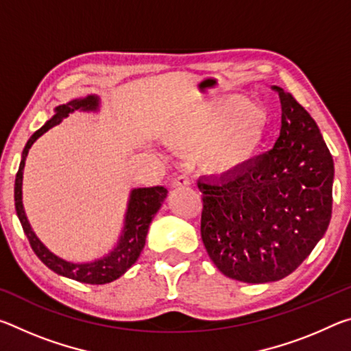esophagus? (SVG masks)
<instances>
[{
	"label": "esophagus",
	"instance_id": "esophagus-1",
	"mask_svg": "<svg viewBox=\"0 0 351 351\" xmlns=\"http://www.w3.org/2000/svg\"><path fill=\"white\" fill-rule=\"evenodd\" d=\"M190 186V178L187 175H178L173 180V187H187Z\"/></svg>",
	"mask_w": 351,
	"mask_h": 351
}]
</instances>
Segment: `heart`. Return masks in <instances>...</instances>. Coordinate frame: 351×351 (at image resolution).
I'll return each instance as SVG.
<instances>
[{
    "label": "heart",
    "instance_id": "b5f03b06",
    "mask_svg": "<svg viewBox=\"0 0 351 351\" xmlns=\"http://www.w3.org/2000/svg\"><path fill=\"white\" fill-rule=\"evenodd\" d=\"M266 117L245 97L206 105L171 130V139L189 147H206L218 171L235 169L249 159L265 138Z\"/></svg>",
    "mask_w": 351,
    "mask_h": 351
}]
</instances>
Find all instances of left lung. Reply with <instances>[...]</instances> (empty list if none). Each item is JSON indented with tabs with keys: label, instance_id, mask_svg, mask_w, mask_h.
Returning a JSON list of instances; mask_svg holds the SVG:
<instances>
[{
	"label": "left lung",
	"instance_id": "1",
	"mask_svg": "<svg viewBox=\"0 0 351 351\" xmlns=\"http://www.w3.org/2000/svg\"><path fill=\"white\" fill-rule=\"evenodd\" d=\"M280 134L268 153L218 180L199 181L201 239L224 276L246 283L289 276L331 219L335 165L304 106L283 91Z\"/></svg>",
	"mask_w": 351,
	"mask_h": 351
}]
</instances>
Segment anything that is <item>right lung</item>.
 Returning a JSON list of instances; mask_svg holds the SVG:
<instances>
[{"mask_svg":"<svg viewBox=\"0 0 351 351\" xmlns=\"http://www.w3.org/2000/svg\"><path fill=\"white\" fill-rule=\"evenodd\" d=\"M99 108V97L97 96H88L85 99H75L71 100L66 105H60L56 108V114L49 119L43 127L37 130L21 154L20 169L16 171L15 178V209L16 215L20 218V223L23 226V230L27 237L29 243H31L32 251L37 254V257L43 261L47 268L52 269L57 274L63 277L73 278V280L90 283V285H104L110 283L116 278L125 274L127 269L132 268L134 261L142 252L145 246V239L148 232V226H150L153 217L156 215L159 207L167 198V189L162 186L156 187H144V189H134L132 190L128 201V209L125 215V226H123L121 240L119 245L111 251L106 257L91 261V263H71V261L63 260L57 255L52 254L43 243H41L37 235L34 234L29 224L27 218L25 215V209H23L21 201V184H23V169H25V161L29 153V148L37 141L41 134L46 133L47 130L56 127L60 123L69 112L75 110L83 111H96Z\"/></svg>","mask_w":351,"mask_h":351,"instance_id":"add662e5","label":"right lung"}]
</instances>
